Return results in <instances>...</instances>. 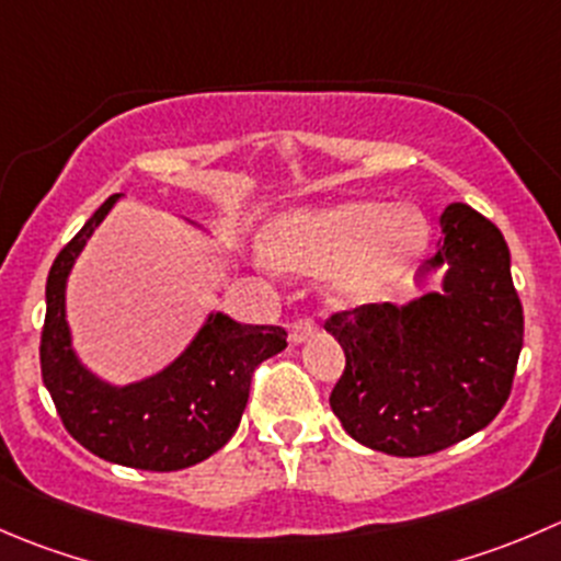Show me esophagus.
<instances>
[{
    "instance_id": "34e87169",
    "label": "esophagus",
    "mask_w": 561,
    "mask_h": 561,
    "mask_svg": "<svg viewBox=\"0 0 561 561\" xmlns=\"http://www.w3.org/2000/svg\"><path fill=\"white\" fill-rule=\"evenodd\" d=\"M318 331V323H314L312 318H298L290 323V345H301L304 340H309V336Z\"/></svg>"
}]
</instances>
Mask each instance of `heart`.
<instances>
[{
	"mask_svg": "<svg viewBox=\"0 0 561 561\" xmlns=\"http://www.w3.org/2000/svg\"><path fill=\"white\" fill-rule=\"evenodd\" d=\"M419 210L380 199H347L323 208H293L265 225L263 254L298 276L331 274V298L362 307L389 293L427 247Z\"/></svg>",
	"mask_w": 561,
	"mask_h": 561,
	"instance_id": "1",
	"label": "heart"
}]
</instances>
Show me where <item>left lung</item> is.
Masks as SVG:
<instances>
[{
	"mask_svg": "<svg viewBox=\"0 0 561 561\" xmlns=\"http://www.w3.org/2000/svg\"><path fill=\"white\" fill-rule=\"evenodd\" d=\"M442 230L436 257L416 276L422 285L438 274L442 290L325 320L345 351L331 411L347 436L397 458L442 453L491 425L524 347V307L499 227L453 203Z\"/></svg>",
	"mask_w": 561,
	"mask_h": 561,
	"instance_id": "left-lung-1",
	"label": "left lung"
}]
</instances>
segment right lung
Here are the masks:
<instances>
[{
    "instance_id": "1",
    "label": "right lung",
    "mask_w": 561,
    "mask_h": 561,
    "mask_svg": "<svg viewBox=\"0 0 561 561\" xmlns=\"http://www.w3.org/2000/svg\"><path fill=\"white\" fill-rule=\"evenodd\" d=\"M108 197L57 254L46 279L41 373L65 431L108 463L142 471H178L219 453L241 425L257 364L287 347L282 325L238 323L208 314L192 345L161 373L112 386L79 362L65 320V285L76 257L106 219Z\"/></svg>"
}]
</instances>
